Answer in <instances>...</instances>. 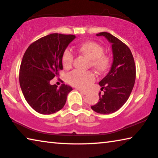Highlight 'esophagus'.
<instances>
[{"mask_svg": "<svg viewBox=\"0 0 158 158\" xmlns=\"http://www.w3.org/2000/svg\"><path fill=\"white\" fill-rule=\"evenodd\" d=\"M78 90H79V92L82 94H87V92H86V91H84V90H82V89H78Z\"/></svg>", "mask_w": 158, "mask_h": 158, "instance_id": "34e87169", "label": "esophagus"}]
</instances>
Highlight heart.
<instances>
[{
	"label": "heart",
	"mask_w": 158,
	"mask_h": 158,
	"mask_svg": "<svg viewBox=\"0 0 158 158\" xmlns=\"http://www.w3.org/2000/svg\"><path fill=\"white\" fill-rule=\"evenodd\" d=\"M80 54L84 55L90 59V66L98 73L102 74L110 68L111 59L108 55L103 54L102 46L94 41H84L77 46ZM73 54L69 50L66 49L62 54L61 62L64 68L69 69L73 63ZM69 84L79 89H86L95 79V75L92 72L74 71L69 73L66 77Z\"/></svg>",
	"instance_id": "heart-1"
}]
</instances>
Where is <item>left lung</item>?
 <instances>
[{
    "label": "left lung",
    "mask_w": 158,
    "mask_h": 158,
    "mask_svg": "<svg viewBox=\"0 0 158 158\" xmlns=\"http://www.w3.org/2000/svg\"><path fill=\"white\" fill-rule=\"evenodd\" d=\"M112 44L113 62L107 75L99 81L104 94H99V102L91 106L94 112L109 114L116 112L127 101L134 86L136 68L132 52L127 46L110 33L101 32Z\"/></svg>",
    "instance_id": "left-lung-1"
}]
</instances>
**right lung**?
<instances>
[{"instance_id": "add662e5", "label": "right lung", "mask_w": 158, "mask_h": 158, "mask_svg": "<svg viewBox=\"0 0 158 158\" xmlns=\"http://www.w3.org/2000/svg\"><path fill=\"white\" fill-rule=\"evenodd\" d=\"M76 36L52 34L31 44L23 56L19 72V82L28 104L37 112L51 114L64 107L70 86L59 88L50 81L63 69L62 54Z\"/></svg>"}]
</instances>
